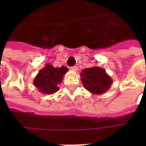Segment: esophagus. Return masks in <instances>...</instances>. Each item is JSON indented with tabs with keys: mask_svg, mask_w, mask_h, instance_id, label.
I'll use <instances>...</instances> for the list:
<instances>
[{
	"mask_svg": "<svg viewBox=\"0 0 146 146\" xmlns=\"http://www.w3.org/2000/svg\"><path fill=\"white\" fill-rule=\"evenodd\" d=\"M71 70H75V71H76V70H78V66H72V67H71Z\"/></svg>",
	"mask_w": 146,
	"mask_h": 146,
	"instance_id": "obj_1",
	"label": "esophagus"
}]
</instances>
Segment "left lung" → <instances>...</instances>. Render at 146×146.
Masks as SVG:
<instances>
[{
	"label": "left lung",
	"instance_id": "obj_1",
	"mask_svg": "<svg viewBox=\"0 0 146 146\" xmlns=\"http://www.w3.org/2000/svg\"><path fill=\"white\" fill-rule=\"evenodd\" d=\"M80 76L83 85L93 94L105 93L113 83L111 78L106 73V70L98 66L83 70Z\"/></svg>",
	"mask_w": 146,
	"mask_h": 146
}]
</instances>
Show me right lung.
<instances>
[{"label":"right lung","instance_id":"right-lung-1","mask_svg":"<svg viewBox=\"0 0 146 146\" xmlns=\"http://www.w3.org/2000/svg\"><path fill=\"white\" fill-rule=\"evenodd\" d=\"M68 70L67 67H53L52 65L46 64L39 71L34 80V85L40 93L53 94L58 91V85L62 81L63 76Z\"/></svg>","mask_w":146,"mask_h":146}]
</instances>
